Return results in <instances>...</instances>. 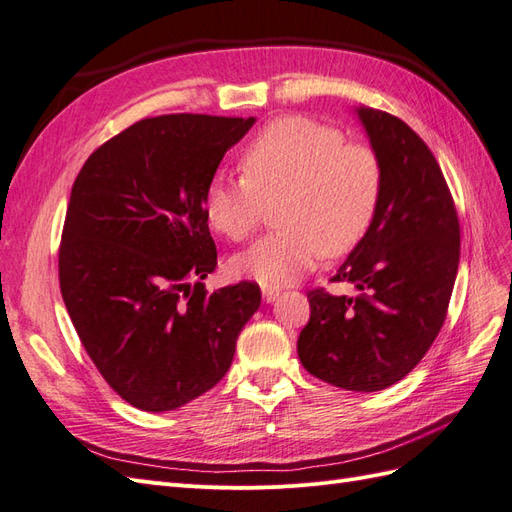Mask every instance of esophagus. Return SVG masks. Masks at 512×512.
<instances>
[{
    "label": "esophagus",
    "instance_id": "esophagus-1",
    "mask_svg": "<svg viewBox=\"0 0 512 512\" xmlns=\"http://www.w3.org/2000/svg\"><path fill=\"white\" fill-rule=\"evenodd\" d=\"M261 294H264V300H266V303H274V300L279 298L281 290H279V287H270V285H264V287H261Z\"/></svg>",
    "mask_w": 512,
    "mask_h": 512
}]
</instances>
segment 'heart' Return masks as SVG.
<instances>
[{
  "label": "heart",
  "instance_id": "heart-1",
  "mask_svg": "<svg viewBox=\"0 0 512 512\" xmlns=\"http://www.w3.org/2000/svg\"><path fill=\"white\" fill-rule=\"evenodd\" d=\"M242 173H218L203 194L205 218L244 242L279 201L277 233L233 259V272L261 285H285L326 257L355 251L372 229L383 194V164L342 129L305 114L281 116L242 151Z\"/></svg>",
  "mask_w": 512,
  "mask_h": 512
}]
</instances>
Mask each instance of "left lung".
<instances>
[{
  "label": "left lung",
  "instance_id": "1",
  "mask_svg": "<svg viewBox=\"0 0 512 512\" xmlns=\"http://www.w3.org/2000/svg\"><path fill=\"white\" fill-rule=\"evenodd\" d=\"M383 164L372 229L337 270L359 296L307 294L311 316L298 337L305 370L348 391H381L424 359L448 316L461 225L435 155L398 116L359 108Z\"/></svg>",
  "mask_w": 512,
  "mask_h": 512
}]
</instances>
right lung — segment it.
Here are the masks:
<instances>
[{
  "label": "right lung",
  "instance_id": "right-lung-1",
  "mask_svg": "<svg viewBox=\"0 0 512 512\" xmlns=\"http://www.w3.org/2000/svg\"><path fill=\"white\" fill-rule=\"evenodd\" d=\"M255 119L164 114L123 129L77 175L58 251L62 300L99 374L131 406L173 411L227 374L261 303L218 266L203 194Z\"/></svg>",
  "mask_w": 512,
  "mask_h": 512
}]
</instances>
